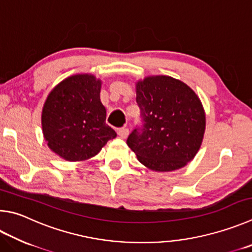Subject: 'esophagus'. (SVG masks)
Listing matches in <instances>:
<instances>
[{"mask_svg": "<svg viewBox=\"0 0 252 252\" xmlns=\"http://www.w3.org/2000/svg\"><path fill=\"white\" fill-rule=\"evenodd\" d=\"M118 135L120 136L121 139H126L127 135H129V129L127 127H120V129L117 130Z\"/></svg>", "mask_w": 252, "mask_h": 252, "instance_id": "1", "label": "esophagus"}]
</instances>
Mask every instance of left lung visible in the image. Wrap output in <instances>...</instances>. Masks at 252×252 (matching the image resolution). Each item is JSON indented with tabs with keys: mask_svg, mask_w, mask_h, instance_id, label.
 <instances>
[{
	"mask_svg": "<svg viewBox=\"0 0 252 252\" xmlns=\"http://www.w3.org/2000/svg\"><path fill=\"white\" fill-rule=\"evenodd\" d=\"M142 126L126 144L150 170L172 172L194 158L203 142L206 118L193 90L168 76H151L136 82Z\"/></svg>",
	"mask_w": 252,
	"mask_h": 252,
	"instance_id": "obj_1",
	"label": "left lung"
}]
</instances>
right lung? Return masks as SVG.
Returning a JSON list of instances; mask_svg holds the SVG:
<instances>
[{
  "mask_svg": "<svg viewBox=\"0 0 252 252\" xmlns=\"http://www.w3.org/2000/svg\"><path fill=\"white\" fill-rule=\"evenodd\" d=\"M101 80L94 75L68 77L50 91L42 112L49 149L66 161H85L97 155L117 136L106 123L100 101Z\"/></svg>",
  "mask_w": 252,
  "mask_h": 252,
  "instance_id": "obj_1",
  "label": "right lung"
}]
</instances>
